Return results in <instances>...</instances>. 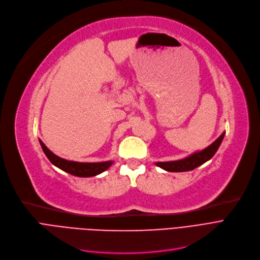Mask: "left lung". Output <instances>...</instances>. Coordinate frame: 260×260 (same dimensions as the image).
Returning <instances> with one entry per match:
<instances>
[{
  "instance_id": "left-lung-1",
  "label": "left lung",
  "mask_w": 260,
  "mask_h": 260,
  "mask_svg": "<svg viewBox=\"0 0 260 260\" xmlns=\"http://www.w3.org/2000/svg\"><path fill=\"white\" fill-rule=\"evenodd\" d=\"M225 132L222 133L220 137L205 149L202 151H198L189 156L179 159V160H170V162H156L155 165L160 167L164 170L170 171V172H183V171H189L200 165L207 162L208 159H211L214 154L217 152L219 146L221 145L222 141H223Z\"/></svg>"
}]
</instances>
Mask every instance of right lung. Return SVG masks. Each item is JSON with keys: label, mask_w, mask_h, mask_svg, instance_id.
<instances>
[{"label": "right lung", "mask_w": 260, "mask_h": 260, "mask_svg": "<svg viewBox=\"0 0 260 260\" xmlns=\"http://www.w3.org/2000/svg\"><path fill=\"white\" fill-rule=\"evenodd\" d=\"M39 142L42 147L43 152L45 153L47 158L51 160V163L56 167L60 168L61 170H63L73 176L80 177V178L94 177L102 174V172L107 170L111 165L113 164V160H107V162H100V163H80V162H74V160H68L54 154L44 145V143L41 140H39Z\"/></svg>", "instance_id": "1"}]
</instances>
